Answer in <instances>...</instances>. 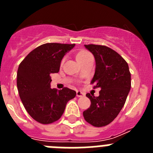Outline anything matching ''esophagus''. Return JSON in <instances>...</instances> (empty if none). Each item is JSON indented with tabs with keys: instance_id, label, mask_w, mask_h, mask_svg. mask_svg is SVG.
I'll use <instances>...</instances> for the list:
<instances>
[{
	"instance_id": "esophagus-1",
	"label": "esophagus",
	"mask_w": 153,
	"mask_h": 153,
	"mask_svg": "<svg viewBox=\"0 0 153 153\" xmlns=\"http://www.w3.org/2000/svg\"><path fill=\"white\" fill-rule=\"evenodd\" d=\"M84 96H85L84 93H83L82 91H80V90H77V91H76V97H84Z\"/></svg>"
}]
</instances>
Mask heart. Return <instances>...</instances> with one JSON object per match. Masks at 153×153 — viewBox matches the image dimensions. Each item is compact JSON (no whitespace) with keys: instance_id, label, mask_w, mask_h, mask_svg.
<instances>
[{"instance_id":"obj_1","label":"heart","mask_w":153,"mask_h":153,"mask_svg":"<svg viewBox=\"0 0 153 153\" xmlns=\"http://www.w3.org/2000/svg\"><path fill=\"white\" fill-rule=\"evenodd\" d=\"M90 55L91 54H90L89 52H87V51H80L79 52L77 53V54H76V59L77 62H79L80 61V60L85 59V58H86L87 56H90Z\"/></svg>"}]
</instances>
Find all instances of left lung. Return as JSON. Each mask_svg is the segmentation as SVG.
<instances>
[{
    "instance_id": "8db88e82",
    "label": "left lung",
    "mask_w": 153,
    "mask_h": 153,
    "mask_svg": "<svg viewBox=\"0 0 153 153\" xmlns=\"http://www.w3.org/2000/svg\"><path fill=\"white\" fill-rule=\"evenodd\" d=\"M95 57V74L91 80L99 87V97L90 93V108L83 112L86 122L96 127H102L113 122L126 100L131 88V74L125 60L115 51L102 45H84Z\"/></svg>"
}]
</instances>
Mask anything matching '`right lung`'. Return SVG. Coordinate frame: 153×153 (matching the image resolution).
I'll return each instance as SVG.
<instances>
[{"label":"right lung","mask_w":153,"mask_h":153,"mask_svg":"<svg viewBox=\"0 0 153 153\" xmlns=\"http://www.w3.org/2000/svg\"><path fill=\"white\" fill-rule=\"evenodd\" d=\"M75 44L47 43L31 51L20 63L17 74L19 96L32 118L42 124H50L61 117L67 102L76 92L64 87L51 88V74L58 73L60 63Z\"/></svg>","instance_id":"right-lung-1"}]
</instances>
